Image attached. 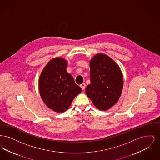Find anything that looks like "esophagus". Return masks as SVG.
Here are the masks:
<instances>
[{"instance_id":"34e87169","label":"esophagus","mask_w":160,"mask_h":160,"mask_svg":"<svg viewBox=\"0 0 160 160\" xmlns=\"http://www.w3.org/2000/svg\"><path fill=\"white\" fill-rule=\"evenodd\" d=\"M80 87L82 88V89L83 90H84V89H85V87H86V84L84 83H83L81 84H80Z\"/></svg>"}]
</instances>
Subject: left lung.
I'll use <instances>...</instances> for the list:
<instances>
[{"instance_id": "1", "label": "left lung", "mask_w": 160, "mask_h": 160, "mask_svg": "<svg viewBox=\"0 0 160 160\" xmlns=\"http://www.w3.org/2000/svg\"><path fill=\"white\" fill-rule=\"evenodd\" d=\"M91 83L86 88L87 96L100 110L115 105L122 93L123 80L121 70L112 58L97 54L90 61Z\"/></svg>"}]
</instances>
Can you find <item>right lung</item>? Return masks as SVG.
<instances>
[{
    "label": "right lung",
    "mask_w": 160,
    "mask_h": 160,
    "mask_svg": "<svg viewBox=\"0 0 160 160\" xmlns=\"http://www.w3.org/2000/svg\"><path fill=\"white\" fill-rule=\"evenodd\" d=\"M68 62L53 58L46 65L39 78V91L46 106L56 112L66 111L82 89L67 72Z\"/></svg>",
    "instance_id": "obj_1"
}]
</instances>
